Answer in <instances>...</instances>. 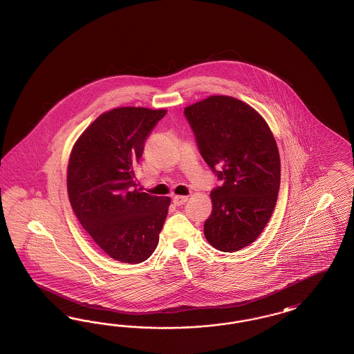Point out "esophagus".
<instances>
[{
	"label": "esophagus",
	"instance_id": "34e87169",
	"mask_svg": "<svg viewBox=\"0 0 354 354\" xmlns=\"http://www.w3.org/2000/svg\"><path fill=\"white\" fill-rule=\"evenodd\" d=\"M187 200H188V197H187V196H174L172 203H174L175 206H182V205L187 203Z\"/></svg>",
	"mask_w": 354,
	"mask_h": 354
}]
</instances>
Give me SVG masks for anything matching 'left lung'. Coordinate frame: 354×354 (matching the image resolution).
<instances>
[{
  "mask_svg": "<svg viewBox=\"0 0 354 354\" xmlns=\"http://www.w3.org/2000/svg\"><path fill=\"white\" fill-rule=\"evenodd\" d=\"M184 115L204 161L223 183L210 193L205 237L221 252H237L257 239L277 204V141L265 119L234 97H207L185 107Z\"/></svg>",
  "mask_w": 354,
  "mask_h": 354,
  "instance_id": "8db88e82",
  "label": "left lung"
}]
</instances>
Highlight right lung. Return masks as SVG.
<instances>
[{
    "instance_id": "add662e5",
    "label": "right lung",
    "mask_w": 354,
    "mask_h": 354,
    "mask_svg": "<svg viewBox=\"0 0 354 354\" xmlns=\"http://www.w3.org/2000/svg\"><path fill=\"white\" fill-rule=\"evenodd\" d=\"M166 110L118 107L82 133L67 167V192L80 225L107 256L140 263L160 240L170 198L140 192L135 171L150 131Z\"/></svg>"
}]
</instances>
